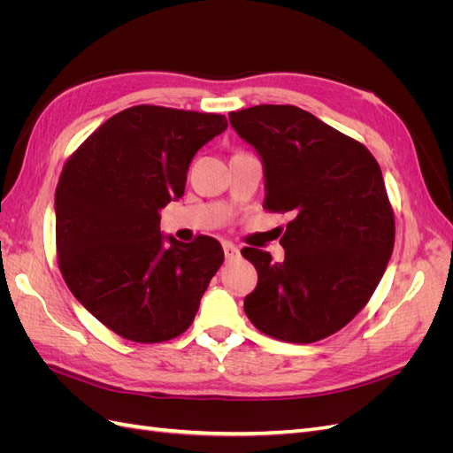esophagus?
I'll return each instance as SVG.
<instances>
[{
	"label": "esophagus",
	"instance_id": "obj_1",
	"mask_svg": "<svg viewBox=\"0 0 453 453\" xmlns=\"http://www.w3.org/2000/svg\"><path fill=\"white\" fill-rule=\"evenodd\" d=\"M223 251H225V258L228 260V263H232V260H236V258H240V250L236 248L234 243H230V242H225L223 243Z\"/></svg>",
	"mask_w": 453,
	"mask_h": 453
}]
</instances>
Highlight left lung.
Returning a JSON list of instances; mask_svg holds the SVG:
<instances>
[{
    "label": "left lung",
    "instance_id": "1",
    "mask_svg": "<svg viewBox=\"0 0 453 453\" xmlns=\"http://www.w3.org/2000/svg\"><path fill=\"white\" fill-rule=\"evenodd\" d=\"M260 157L265 208L291 213L283 263L243 248L258 273L243 310L260 333L311 344L346 326L376 291L395 243L381 170L368 149L295 105L228 113Z\"/></svg>",
    "mask_w": 453,
    "mask_h": 453
}]
</instances>
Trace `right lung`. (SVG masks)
Returning <instances> with one entry per match:
<instances>
[{
    "mask_svg": "<svg viewBox=\"0 0 453 453\" xmlns=\"http://www.w3.org/2000/svg\"><path fill=\"white\" fill-rule=\"evenodd\" d=\"M226 127L223 115L135 105L65 162L54 195L58 266L79 303L119 336L155 344L185 333L223 265L215 238L164 236L160 210L183 196L190 160Z\"/></svg>",
    "mask_w": 453,
    "mask_h": 453,
    "instance_id": "1",
    "label": "right lung"
}]
</instances>
